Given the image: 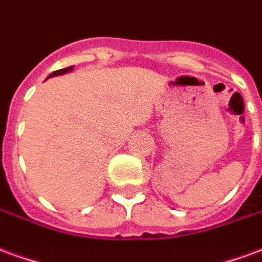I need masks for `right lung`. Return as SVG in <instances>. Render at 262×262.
<instances>
[{"label":"right lung","mask_w":262,"mask_h":262,"mask_svg":"<svg viewBox=\"0 0 262 262\" xmlns=\"http://www.w3.org/2000/svg\"><path fill=\"white\" fill-rule=\"evenodd\" d=\"M73 71V67H68V68H63V69H59V71H55L52 72L51 75H48L47 79H50V77H54V76H59V75H65V73H69V72ZM46 79V80H47Z\"/></svg>","instance_id":"obj_1"}]
</instances>
